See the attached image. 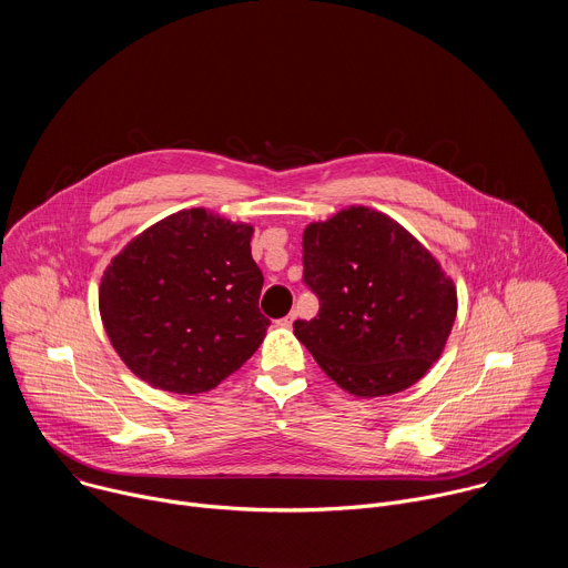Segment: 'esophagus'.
Segmentation results:
<instances>
[{
  "mask_svg": "<svg viewBox=\"0 0 568 568\" xmlns=\"http://www.w3.org/2000/svg\"><path fill=\"white\" fill-rule=\"evenodd\" d=\"M294 318H296V312H290L285 318H278V326H283V328H292Z\"/></svg>",
  "mask_w": 568,
  "mask_h": 568,
  "instance_id": "esophagus-1",
  "label": "esophagus"
}]
</instances>
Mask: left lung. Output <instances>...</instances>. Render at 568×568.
<instances>
[{
    "label": "left lung",
    "mask_w": 568,
    "mask_h": 568,
    "mask_svg": "<svg viewBox=\"0 0 568 568\" xmlns=\"http://www.w3.org/2000/svg\"><path fill=\"white\" fill-rule=\"evenodd\" d=\"M303 281L318 314L294 321L321 371L355 397L414 386L438 362L458 296L434 254L399 222L348 206L303 231Z\"/></svg>",
    "instance_id": "left-lung-1"
}]
</instances>
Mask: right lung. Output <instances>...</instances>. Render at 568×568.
<instances>
[{"label": "right lung", "instance_id": "right-lung-1", "mask_svg": "<svg viewBox=\"0 0 568 568\" xmlns=\"http://www.w3.org/2000/svg\"><path fill=\"white\" fill-rule=\"evenodd\" d=\"M254 226L206 209L154 222L112 258L99 310L123 364L159 390L215 388L263 344Z\"/></svg>", "mask_w": 568, "mask_h": 568}]
</instances>
